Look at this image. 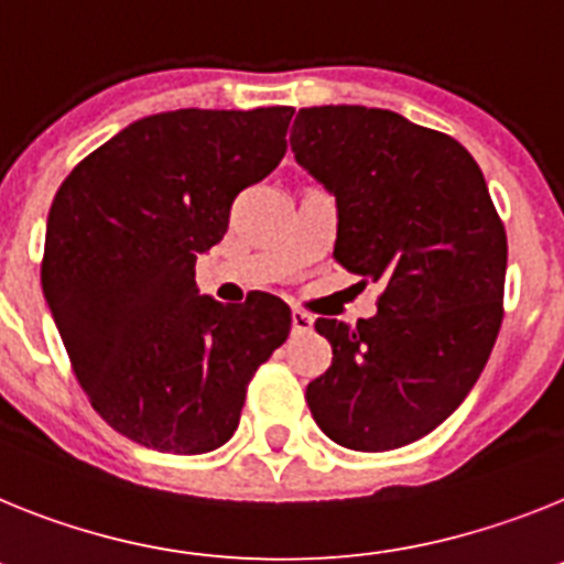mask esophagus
Listing matches in <instances>:
<instances>
[{
	"mask_svg": "<svg viewBox=\"0 0 564 564\" xmlns=\"http://www.w3.org/2000/svg\"><path fill=\"white\" fill-rule=\"evenodd\" d=\"M312 315H306V312L301 310H292V335H306V332H312Z\"/></svg>",
	"mask_w": 564,
	"mask_h": 564,
	"instance_id": "34e87169",
	"label": "esophagus"
}]
</instances>
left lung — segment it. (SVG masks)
<instances>
[{
  "label": "left lung",
  "instance_id": "obj_1",
  "mask_svg": "<svg viewBox=\"0 0 564 564\" xmlns=\"http://www.w3.org/2000/svg\"><path fill=\"white\" fill-rule=\"evenodd\" d=\"M297 164L335 195V261L380 283L377 315L317 317L332 346L306 386L312 417L351 452L425 437L468 398L502 323L508 241L471 153L400 112L306 107Z\"/></svg>",
  "mask_w": 564,
  "mask_h": 564
}]
</instances>
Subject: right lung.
I'll return each instance as SVG.
<instances>
[{
  "mask_svg": "<svg viewBox=\"0 0 564 564\" xmlns=\"http://www.w3.org/2000/svg\"><path fill=\"white\" fill-rule=\"evenodd\" d=\"M292 112L147 116L53 198L42 292L93 409L133 443L166 454L227 443L249 380L289 337L281 297L224 306L198 295L195 261L224 238L235 195L281 164Z\"/></svg>",
  "mask_w": 564,
  "mask_h": 564,
  "instance_id": "obj_1",
  "label": "right lung"
}]
</instances>
